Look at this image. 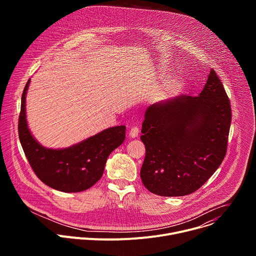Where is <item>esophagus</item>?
Returning a JSON list of instances; mask_svg holds the SVG:
<instances>
[{
	"label": "esophagus",
	"instance_id": "obj_1",
	"mask_svg": "<svg viewBox=\"0 0 256 256\" xmlns=\"http://www.w3.org/2000/svg\"><path fill=\"white\" fill-rule=\"evenodd\" d=\"M128 134L130 138H136L138 134V126H132L130 132H128Z\"/></svg>",
	"mask_w": 256,
	"mask_h": 256
}]
</instances>
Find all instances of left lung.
Instances as JSON below:
<instances>
[{
    "mask_svg": "<svg viewBox=\"0 0 256 256\" xmlns=\"http://www.w3.org/2000/svg\"><path fill=\"white\" fill-rule=\"evenodd\" d=\"M231 120L230 100L214 70L198 96L181 95L149 106L140 136L146 188L161 196L198 190L226 156Z\"/></svg>",
    "mask_w": 256,
    "mask_h": 256,
    "instance_id": "8db88e82",
    "label": "left lung"
}]
</instances>
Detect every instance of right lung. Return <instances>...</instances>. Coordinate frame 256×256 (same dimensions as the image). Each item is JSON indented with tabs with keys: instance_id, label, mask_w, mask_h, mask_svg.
Segmentation results:
<instances>
[{
	"instance_id": "1",
	"label": "right lung",
	"mask_w": 256,
	"mask_h": 256,
	"mask_svg": "<svg viewBox=\"0 0 256 256\" xmlns=\"http://www.w3.org/2000/svg\"><path fill=\"white\" fill-rule=\"evenodd\" d=\"M30 79L22 93L18 132L31 168L44 184L54 190L80 192L90 188L101 178L109 154L124 142L126 126L106 128L70 148H44L32 136L26 122L25 99Z\"/></svg>"
}]
</instances>
